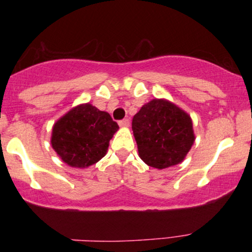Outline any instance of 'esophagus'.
Segmentation results:
<instances>
[{
  "instance_id": "1",
  "label": "esophagus",
  "mask_w": 252,
  "mask_h": 252,
  "mask_svg": "<svg viewBox=\"0 0 252 252\" xmlns=\"http://www.w3.org/2000/svg\"><path fill=\"white\" fill-rule=\"evenodd\" d=\"M118 124H120V126H123V128H126V126H130L129 118H124V120L120 121V122H118Z\"/></svg>"
}]
</instances>
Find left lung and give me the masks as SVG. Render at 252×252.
Wrapping results in <instances>:
<instances>
[{
  "mask_svg": "<svg viewBox=\"0 0 252 252\" xmlns=\"http://www.w3.org/2000/svg\"><path fill=\"white\" fill-rule=\"evenodd\" d=\"M131 128L140 158L158 169L182 162L195 140L189 115L166 99L144 104Z\"/></svg>",
  "mask_w": 252,
  "mask_h": 252,
  "instance_id": "obj_1",
  "label": "left lung"
}]
</instances>
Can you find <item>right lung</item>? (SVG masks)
<instances>
[{
  "label": "right lung",
  "instance_id": "add662e5",
  "mask_svg": "<svg viewBox=\"0 0 252 252\" xmlns=\"http://www.w3.org/2000/svg\"><path fill=\"white\" fill-rule=\"evenodd\" d=\"M118 124L108 112L91 104H80L57 121L51 143L68 166L86 168L104 158Z\"/></svg>",
  "mask_w": 252,
  "mask_h": 252
}]
</instances>
